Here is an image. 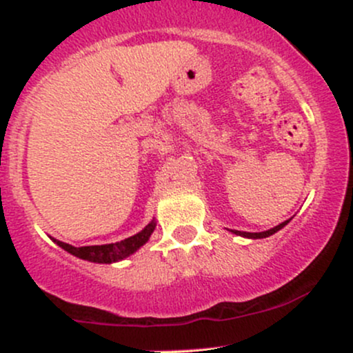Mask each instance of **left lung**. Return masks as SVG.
Returning <instances> with one entry per match:
<instances>
[{
  "label": "left lung",
  "instance_id": "left-lung-1",
  "mask_svg": "<svg viewBox=\"0 0 353 353\" xmlns=\"http://www.w3.org/2000/svg\"><path fill=\"white\" fill-rule=\"evenodd\" d=\"M289 222H290V219H289V221H283L282 224L275 225V228H272V229H269V230H264V232H242V230H230V232H232V234H236V236L247 237V239H265V237L272 236V234L277 232V230H281L282 228H285V225L289 224Z\"/></svg>",
  "mask_w": 353,
  "mask_h": 353
}]
</instances>
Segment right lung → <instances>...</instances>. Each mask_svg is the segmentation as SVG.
<instances>
[{
    "label": "right lung",
    "instance_id": "1",
    "mask_svg": "<svg viewBox=\"0 0 353 353\" xmlns=\"http://www.w3.org/2000/svg\"><path fill=\"white\" fill-rule=\"evenodd\" d=\"M156 229V221L149 222L141 232L134 234V236L124 239V241L116 242V244H104V245H86V247H74L66 244V242H61L58 239H52L54 244H58L61 249H64L66 252H70L76 257L83 259L88 262H96V264H114V262L123 261V259L129 257L136 252L137 249H141L145 242L149 241L151 234Z\"/></svg>",
    "mask_w": 353,
    "mask_h": 353
}]
</instances>
